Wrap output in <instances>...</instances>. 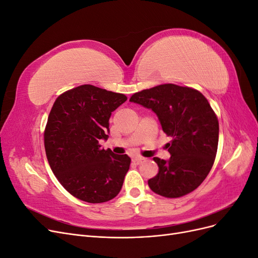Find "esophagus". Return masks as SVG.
Masks as SVG:
<instances>
[{
    "label": "esophagus",
    "mask_w": 258,
    "mask_h": 258,
    "mask_svg": "<svg viewBox=\"0 0 258 258\" xmlns=\"http://www.w3.org/2000/svg\"><path fill=\"white\" fill-rule=\"evenodd\" d=\"M132 160H134L136 163H141L145 160V158L141 157V156H136V157H134V159H132Z\"/></svg>",
    "instance_id": "obj_1"
}]
</instances>
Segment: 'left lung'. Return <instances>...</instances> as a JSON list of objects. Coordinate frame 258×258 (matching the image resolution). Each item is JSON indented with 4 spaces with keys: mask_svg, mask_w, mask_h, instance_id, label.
Returning <instances> with one entry per match:
<instances>
[{
    "mask_svg": "<svg viewBox=\"0 0 258 258\" xmlns=\"http://www.w3.org/2000/svg\"><path fill=\"white\" fill-rule=\"evenodd\" d=\"M130 102L152 110L163 132L172 137L167 144L171 157H154L159 171L148 179L150 188L167 198L196 189L213 166L218 144V120L205 96L189 87L165 84L135 93Z\"/></svg>",
    "mask_w": 258,
    "mask_h": 258,
    "instance_id": "1",
    "label": "left lung"
}]
</instances>
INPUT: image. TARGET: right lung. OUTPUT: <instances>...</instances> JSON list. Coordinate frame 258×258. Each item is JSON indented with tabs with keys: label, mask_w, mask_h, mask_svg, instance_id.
<instances>
[{
	"label": "right lung",
	"mask_w": 258,
	"mask_h": 258,
	"mask_svg": "<svg viewBox=\"0 0 258 258\" xmlns=\"http://www.w3.org/2000/svg\"><path fill=\"white\" fill-rule=\"evenodd\" d=\"M127 97L82 85L57 98L44 132L46 156L60 184L77 199L101 204L121 189L131 159L99 142L110 132L108 119Z\"/></svg>",
	"instance_id": "1"
}]
</instances>
